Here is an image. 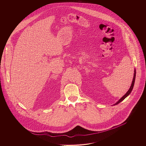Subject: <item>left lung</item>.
I'll return each instance as SVG.
<instances>
[{
	"mask_svg": "<svg viewBox=\"0 0 146 146\" xmlns=\"http://www.w3.org/2000/svg\"><path fill=\"white\" fill-rule=\"evenodd\" d=\"M135 78H136V70H134V75H133V80H132L131 85V86H130V88L129 90L127 91V92L125 94V95H124L123 97H121V98L117 102H116L115 104H113V105H116V104H119V103H120V102H121L122 101H123L126 97H127V96H128L130 94L131 92L132 91V89H133V85H134V84H135Z\"/></svg>",
	"mask_w": 146,
	"mask_h": 146,
	"instance_id": "1",
	"label": "left lung"
}]
</instances>
